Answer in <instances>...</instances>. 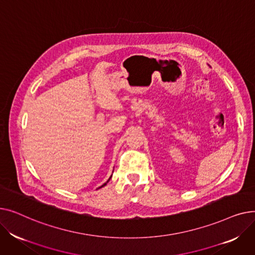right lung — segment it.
Returning a JSON list of instances; mask_svg holds the SVG:
<instances>
[{"label":"right lung","instance_id":"obj_1","mask_svg":"<svg viewBox=\"0 0 255 255\" xmlns=\"http://www.w3.org/2000/svg\"><path fill=\"white\" fill-rule=\"evenodd\" d=\"M111 178H112V177H111ZM111 178H110V179H109V181H110V180H111ZM109 181H107V182H109ZM107 182H106V183H107ZM106 183H104V184H103V185H102V186H101V187H103V186H105V185H106ZM101 187H100V188H101Z\"/></svg>","mask_w":255,"mask_h":255}]
</instances>
